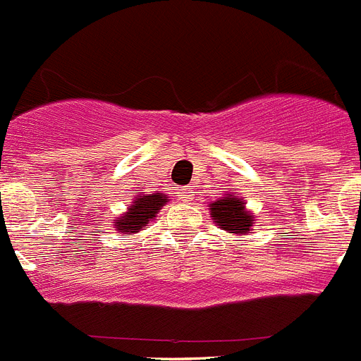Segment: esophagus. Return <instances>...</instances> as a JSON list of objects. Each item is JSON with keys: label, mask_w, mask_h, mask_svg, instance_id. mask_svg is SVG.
<instances>
[{"label": "esophagus", "mask_w": 361, "mask_h": 361, "mask_svg": "<svg viewBox=\"0 0 361 361\" xmlns=\"http://www.w3.org/2000/svg\"><path fill=\"white\" fill-rule=\"evenodd\" d=\"M178 196H180L181 201H192L194 200V192L192 190H188V188H178Z\"/></svg>", "instance_id": "34e87169"}]
</instances>
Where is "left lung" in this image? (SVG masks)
Returning <instances> with one entry per match:
<instances>
[{"mask_svg": "<svg viewBox=\"0 0 361 361\" xmlns=\"http://www.w3.org/2000/svg\"><path fill=\"white\" fill-rule=\"evenodd\" d=\"M210 217L219 228L230 233H248L253 226V216L246 210L241 197L226 194L210 203Z\"/></svg>", "mask_w": 361, "mask_h": 361, "instance_id": "left-lung-1", "label": "left lung"}]
</instances>
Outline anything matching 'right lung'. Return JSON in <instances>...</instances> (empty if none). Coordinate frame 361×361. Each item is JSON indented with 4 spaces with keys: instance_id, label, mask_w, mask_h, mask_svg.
<instances>
[{
    "instance_id": "add662e5",
    "label": "right lung",
    "mask_w": 361,
    "mask_h": 361,
    "mask_svg": "<svg viewBox=\"0 0 361 361\" xmlns=\"http://www.w3.org/2000/svg\"><path fill=\"white\" fill-rule=\"evenodd\" d=\"M167 203L165 194H138L133 200L131 207H128L124 214L115 219V228L122 233H136L140 230H145L149 225V221L157 217L158 210Z\"/></svg>"
}]
</instances>
